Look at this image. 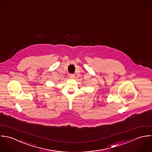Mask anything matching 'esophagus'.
<instances>
[{
    "mask_svg": "<svg viewBox=\"0 0 152 152\" xmlns=\"http://www.w3.org/2000/svg\"><path fill=\"white\" fill-rule=\"evenodd\" d=\"M69 77H70V79H73V78L75 77V75H74L73 74H70V75H69Z\"/></svg>",
    "mask_w": 152,
    "mask_h": 152,
    "instance_id": "esophagus-1",
    "label": "esophagus"
}]
</instances>
